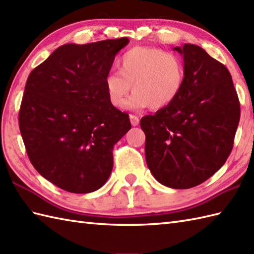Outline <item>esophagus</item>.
<instances>
[{
  "label": "esophagus",
  "mask_w": 254,
  "mask_h": 254,
  "mask_svg": "<svg viewBox=\"0 0 254 254\" xmlns=\"http://www.w3.org/2000/svg\"><path fill=\"white\" fill-rule=\"evenodd\" d=\"M130 121H131V124L133 127H136L137 124L139 123V119L137 116H134V115H130Z\"/></svg>",
  "instance_id": "esophagus-1"
}]
</instances>
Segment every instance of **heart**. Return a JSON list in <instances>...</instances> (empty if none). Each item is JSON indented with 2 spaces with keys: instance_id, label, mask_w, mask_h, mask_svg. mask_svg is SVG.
Wrapping results in <instances>:
<instances>
[{
  "instance_id": "b5f03b06",
  "label": "heart",
  "mask_w": 254,
  "mask_h": 254,
  "mask_svg": "<svg viewBox=\"0 0 254 254\" xmlns=\"http://www.w3.org/2000/svg\"><path fill=\"white\" fill-rule=\"evenodd\" d=\"M119 72L105 76V88L110 104L116 108L127 105L141 109L160 110L170 106L185 85L186 71L181 59L172 52L155 47H134L118 61Z\"/></svg>"
}]
</instances>
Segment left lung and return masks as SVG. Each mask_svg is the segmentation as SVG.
Returning a JSON list of instances; mask_svg holds the SVG:
<instances>
[{"label":"left lung","instance_id":"left-lung-1","mask_svg":"<svg viewBox=\"0 0 254 254\" xmlns=\"http://www.w3.org/2000/svg\"><path fill=\"white\" fill-rule=\"evenodd\" d=\"M186 78L178 98L141 119L145 157L155 179L172 189L201 185L222 167L234 146L240 104L231 75L201 47L186 44Z\"/></svg>","mask_w":254,"mask_h":254}]
</instances>
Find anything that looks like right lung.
I'll list each match as a JSON object with an SVG mask.
<instances>
[{
    "label": "right lung",
    "mask_w": 254,
    "mask_h": 254,
    "mask_svg": "<svg viewBox=\"0 0 254 254\" xmlns=\"http://www.w3.org/2000/svg\"><path fill=\"white\" fill-rule=\"evenodd\" d=\"M127 37L59 47L27 78L18 122L30 163L71 193L98 190L113 167L115 144L131 128L113 107L105 76Z\"/></svg>",
    "instance_id": "right-lung-1"
}]
</instances>
